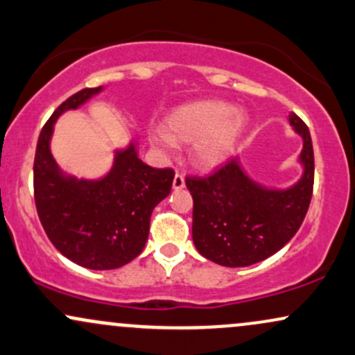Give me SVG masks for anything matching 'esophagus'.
Segmentation results:
<instances>
[{
  "label": "esophagus",
  "instance_id": "34e87169",
  "mask_svg": "<svg viewBox=\"0 0 355 355\" xmlns=\"http://www.w3.org/2000/svg\"><path fill=\"white\" fill-rule=\"evenodd\" d=\"M183 187H185V177H183L182 173H175L173 177V189L175 190H182Z\"/></svg>",
  "mask_w": 355,
  "mask_h": 355
}]
</instances>
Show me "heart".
Here are the masks:
<instances>
[{
  "instance_id": "obj_1",
  "label": "heart",
  "mask_w": 355,
  "mask_h": 355,
  "mask_svg": "<svg viewBox=\"0 0 355 355\" xmlns=\"http://www.w3.org/2000/svg\"><path fill=\"white\" fill-rule=\"evenodd\" d=\"M247 123L245 113L229 101H195L170 113L162 123V133L150 140L160 148L168 144H193L195 164L214 168L234 153Z\"/></svg>"
}]
</instances>
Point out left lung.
Listing matches in <instances>:
<instances>
[{"label": "left lung", "instance_id": "obj_1", "mask_svg": "<svg viewBox=\"0 0 355 355\" xmlns=\"http://www.w3.org/2000/svg\"><path fill=\"white\" fill-rule=\"evenodd\" d=\"M302 137L304 173L294 187L272 190L230 160L209 177H187L193 198L191 237L197 250L218 266L247 267L279 252L302 225L313 190V148L307 125L288 118Z\"/></svg>", "mask_w": 355, "mask_h": 355}]
</instances>
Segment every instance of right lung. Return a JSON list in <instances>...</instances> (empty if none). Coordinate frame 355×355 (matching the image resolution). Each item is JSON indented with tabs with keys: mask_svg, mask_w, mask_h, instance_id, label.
Here are the masks:
<instances>
[{
	"mask_svg": "<svg viewBox=\"0 0 355 355\" xmlns=\"http://www.w3.org/2000/svg\"><path fill=\"white\" fill-rule=\"evenodd\" d=\"M98 88H85L53 112L35 153V203L48 239L71 262L92 270H112L144 250L155 207L172 190V168H153L138 158L135 144L118 150L115 164L100 180L64 175L50 150L53 125L76 110Z\"/></svg>",
	"mask_w": 355,
	"mask_h": 355,
	"instance_id": "1",
	"label": "right lung"
}]
</instances>
